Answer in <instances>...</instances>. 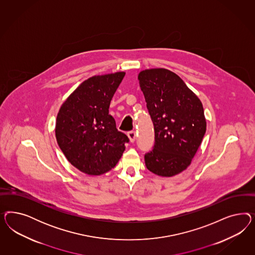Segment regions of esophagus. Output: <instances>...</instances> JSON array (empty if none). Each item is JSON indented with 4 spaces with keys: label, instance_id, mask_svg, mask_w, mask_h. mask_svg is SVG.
<instances>
[{
    "label": "esophagus",
    "instance_id": "obj_1",
    "mask_svg": "<svg viewBox=\"0 0 255 255\" xmlns=\"http://www.w3.org/2000/svg\"><path fill=\"white\" fill-rule=\"evenodd\" d=\"M127 135H128V137L130 139V141H131V143L134 142V140L136 138V134H135V131H128Z\"/></svg>",
    "mask_w": 255,
    "mask_h": 255
}]
</instances>
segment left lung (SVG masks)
<instances>
[{"label":"left lung","mask_w":255,"mask_h":255,"mask_svg":"<svg viewBox=\"0 0 255 255\" xmlns=\"http://www.w3.org/2000/svg\"><path fill=\"white\" fill-rule=\"evenodd\" d=\"M138 80L154 125V146L145 154L146 166L158 176L173 177L191 164L205 135L203 105L169 70L141 71Z\"/></svg>","instance_id":"1"}]
</instances>
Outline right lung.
<instances>
[{
    "instance_id": "right-lung-1",
    "label": "right lung",
    "mask_w": 255,
    "mask_h": 255,
    "mask_svg": "<svg viewBox=\"0 0 255 255\" xmlns=\"http://www.w3.org/2000/svg\"><path fill=\"white\" fill-rule=\"evenodd\" d=\"M125 73L88 78L62 105L56 121V139L76 168L99 176L115 167L128 136L118 131L108 108Z\"/></svg>"
}]
</instances>
